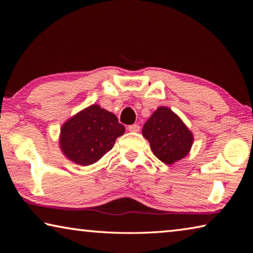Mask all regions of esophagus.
I'll return each instance as SVG.
<instances>
[{
  "instance_id": "esophagus-1",
  "label": "esophagus",
  "mask_w": 253,
  "mask_h": 253,
  "mask_svg": "<svg viewBox=\"0 0 253 253\" xmlns=\"http://www.w3.org/2000/svg\"><path fill=\"white\" fill-rule=\"evenodd\" d=\"M128 130L131 132H138L139 130H140V126H139L138 124H132V125L128 126Z\"/></svg>"
}]
</instances>
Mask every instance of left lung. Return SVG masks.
Instances as JSON below:
<instances>
[{
  "label": "left lung",
  "mask_w": 253,
  "mask_h": 253,
  "mask_svg": "<svg viewBox=\"0 0 253 253\" xmlns=\"http://www.w3.org/2000/svg\"><path fill=\"white\" fill-rule=\"evenodd\" d=\"M153 154L165 164H173L189 153L193 135L178 115L160 106L142 128Z\"/></svg>",
  "instance_id": "8db88e82"
}]
</instances>
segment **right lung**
Returning <instances> with one entry per match:
<instances>
[{"label": "right lung", "instance_id": "1", "mask_svg": "<svg viewBox=\"0 0 253 253\" xmlns=\"http://www.w3.org/2000/svg\"><path fill=\"white\" fill-rule=\"evenodd\" d=\"M124 132L125 127L118 123L116 115L93 104L62 126L60 147L67 159L87 166L109 152Z\"/></svg>", "mask_w": 253, "mask_h": 253}]
</instances>
